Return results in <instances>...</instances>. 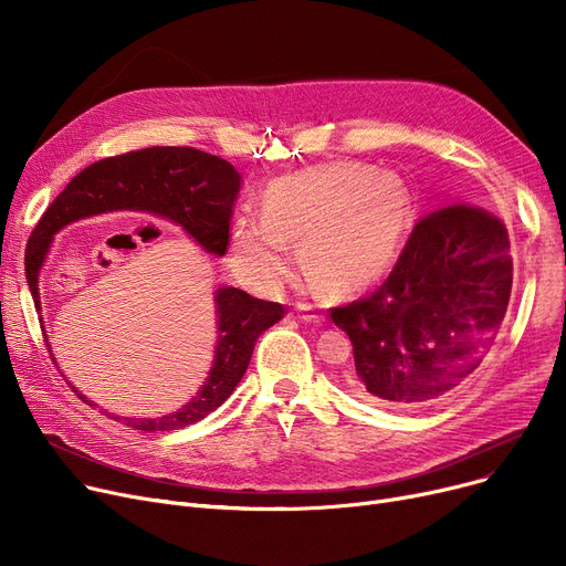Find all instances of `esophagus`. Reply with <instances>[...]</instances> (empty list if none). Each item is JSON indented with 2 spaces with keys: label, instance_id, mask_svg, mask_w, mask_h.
Returning a JSON list of instances; mask_svg holds the SVG:
<instances>
[{
  "label": "esophagus",
  "instance_id": "esophagus-1",
  "mask_svg": "<svg viewBox=\"0 0 566 566\" xmlns=\"http://www.w3.org/2000/svg\"><path fill=\"white\" fill-rule=\"evenodd\" d=\"M295 316H298L301 321H307V323H321V312L312 305V303H298L295 305Z\"/></svg>",
  "mask_w": 566,
  "mask_h": 566
}]
</instances>
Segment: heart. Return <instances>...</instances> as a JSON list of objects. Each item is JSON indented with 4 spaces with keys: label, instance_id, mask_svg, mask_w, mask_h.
I'll return each instance as SVG.
<instances>
[{
    "label": "heart",
    "instance_id": "obj_1",
    "mask_svg": "<svg viewBox=\"0 0 566 566\" xmlns=\"http://www.w3.org/2000/svg\"><path fill=\"white\" fill-rule=\"evenodd\" d=\"M415 224V199L395 171L360 163L316 165L268 186L263 213L233 222V268L250 286L277 289L291 273V241H303L307 275L328 293L374 284Z\"/></svg>",
    "mask_w": 566,
    "mask_h": 566
}]
</instances>
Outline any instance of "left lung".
Here are the masks:
<instances>
[{"label": "left lung", "instance_id": "left-lung-1", "mask_svg": "<svg viewBox=\"0 0 566 566\" xmlns=\"http://www.w3.org/2000/svg\"><path fill=\"white\" fill-rule=\"evenodd\" d=\"M512 282L510 233L495 213L450 203L422 216L388 280L328 310L353 342L350 390L392 408L459 392L486 360Z\"/></svg>", "mask_w": 566, "mask_h": 566}]
</instances>
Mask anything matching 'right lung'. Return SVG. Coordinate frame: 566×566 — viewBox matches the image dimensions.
Masks as SVG:
<instances>
[{
	"instance_id": "1",
	"label": "right lung",
	"mask_w": 566,
	"mask_h": 566,
	"mask_svg": "<svg viewBox=\"0 0 566 566\" xmlns=\"http://www.w3.org/2000/svg\"><path fill=\"white\" fill-rule=\"evenodd\" d=\"M238 192H241V174L235 167L192 146H151L88 165L73 176L62 195H56L29 235L24 273L36 307L39 268L52 235L62 227L116 208H135L181 224L206 252L222 256L229 250V227ZM216 303L220 335L216 363L203 388L184 408L158 420L124 418L128 427L156 433L203 420L208 412L227 401L238 380L243 378L259 335L286 314L284 305L252 298L241 289H220ZM77 397L86 401L84 395Z\"/></svg>"
}]
</instances>
